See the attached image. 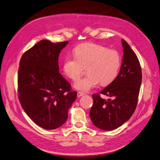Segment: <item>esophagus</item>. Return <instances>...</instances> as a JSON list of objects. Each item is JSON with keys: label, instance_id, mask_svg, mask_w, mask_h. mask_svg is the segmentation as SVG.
<instances>
[{"label": "esophagus", "instance_id": "34e87169", "mask_svg": "<svg viewBox=\"0 0 160 160\" xmlns=\"http://www.w3.org/2000/svg\"><path fill=\"white\" fill-rule=\"evenodd\" d=\"M85 95V93H83V92H78V93H77V96H78V97H82V95Z\"/></svg>", "mask_w": 160, "mask_h": 160}]
</instances>
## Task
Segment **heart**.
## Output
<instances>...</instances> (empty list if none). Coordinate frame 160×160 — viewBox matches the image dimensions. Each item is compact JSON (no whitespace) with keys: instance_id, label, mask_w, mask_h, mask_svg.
<instances>
[{"instance_id":"b5f03b06","label":"heart","mask_w":160,"mask_h":160,"mask_svg":"<svg viewBox=\"0 0 160 160\" xmlns=\"http://www.w3.org/2000/svg\"><path fill=\"white\" fill-rule=\"evenodd\" d=\"M74 53L75 57L67 56L65 59V74L74 81L80 77L86 68L88 74L74 83L76 89L86 92L96 87L99 82L102 86H108L118 74L121 58L116 50L89 42L76 46Z\"/></svg>"}]
</instances>
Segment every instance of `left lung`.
Masks as SVG:
<instances>
[{
    "instance_id": "obj_1",
    "label": "left lung",
    "mask_w": 160,
    "mask_h": 160,
    "mask_svg": "<svg viewBox=\"0 0 160 160\" xmlns=\"http://www.w3.org/2000/svg\"><path fill=\"white\" fill-rule=\"evenodd\" d=\"M122 42L123 55L118 75L99 93L92 95L90 118L96 127L102 130L110 131L121 126L133 114L138 102L142 82L141 65L127 42L122 39ZM100 94L111 99H102Z\"/></svg>"
}]
</instances>
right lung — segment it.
Instances as JSON below:
<instances>
[{
	"label": "right lung",
	"mask_w": 160,
	"mask_h": 160,
	"mask_svg": "<svg viewBox=\"0 0 160 160\" xmlns=\"http://www.w3.org/2000/svg\"><path fill=\"white\" fill-rule=\"evenodd\" d=\"M68 41L42 40L26 51L19 61L18 97L30 118L45 129L61 126L77 92L59 72L58 59Z\"/></svg>",
	"instance_id": "add662e5"
}]
</instances>
